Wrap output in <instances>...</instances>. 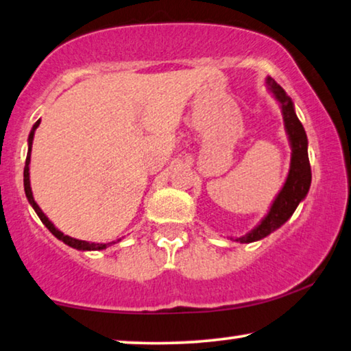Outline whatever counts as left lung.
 Returning a JSON list of instances; mask_svg holds the SVG:
<instances>
[{
  "instance_id": "obj_1",
  "label": "left lung",
  "mask_w": 351,
  "mask_h": 351,
  "mask_svg": "<svg viewBox=\"0 0 351 351\" xmlns=\"http://www.w3.org/2000/svg\"><path fill=\"white\" fill-rule=\"evenodd\" d=\"M266 88L276 97V101L280 104L282 117H284L285 132L289 135V142L291 146V160L290 170L287 175V180L282 186L280 192L277 193L273 205L266 216L261 219L257 227H254L244 237L234 239L238 243H254L260 241L268 237L291 217L298 205L304 200L307 192H309L312 171L309 164V154H307V135L302 128L300 119L295 113V106L289 94L284 91V88L277 85L274 78H266Z\"/></svg>"
}]
</instances>
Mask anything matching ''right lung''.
<instances>
[{
	"label": "right lung",
	"mask_w": 351,
	"mask_h": 351,
	"mask_svg": "<svg viewBox=\"0 0 351 351\" xmlns=\"http://www.w3.org/2000/svg\"><path fill=\"white\" fill-rule=\"evenodd\" d=\"M40 124V119H38V121L34 123L33 129H31L29 132V137H28V154H26V162H25V170H23V186H25V193H26V198H28L29 205L33 206V209L36 211V214H38L39 219L42 221V223L50 230L51 234L53 237H56L60 239V241H62L67 245H71V247H74L77 250H102V249H107L108 245L114 244V241L112 243H107V244H102V243H90V241H82V239H75V238H71L67 237V234H64L62 232H60L58 228H56L53 223H51V221L49 217L45 216L44 211L39 208L38 203L34 202V197H33V191H31V184H29V162H31V148H33V138H34V132L36 129L39 128ZM118 241H121V239H118Z\"/></svg>",
	"instance_id": "obj_1"
}]
</instances>
